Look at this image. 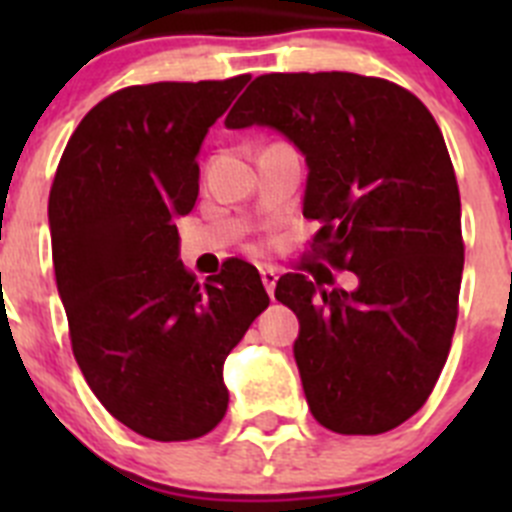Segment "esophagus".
I'll use <instances>...</instances> for the list:
<instances>
[{
	"instance_id": "obj_1",
	"label": "esophagus",
	"mask_w": 512,
	"mask_h": 512,
	"mask_svg": "<svg viewBox=\"0 0 512 512\" xmlns=\"http://www.w3.org/2000/svg\"><path fill=\"white\" fill-rule=\"evenodd\" d=\"M277 279H279V274H277V269H274V266H264V269H261V282H264L269 297H274V287H277Z\"/></svg>"
}]
</instances>
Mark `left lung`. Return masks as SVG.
<instances>
[{"instance_id": "obj_1", "label": "left lung", "mask_w": 512, "mask_h": 512, "mask_svg": "<svg viewBox=\"0 0 512 512\" xmlns=\"http://www.w3.org/2000/svg\"><path fill=\"white\" fill-rule=\"evenodd\" d=\"M251 125L305 156L312 253L359 279L351 292L300 271L277 282L300 320L310 413L346 436L392 431L436 387L459 312L461 200L441 130L408 89L346 71L253 79L225 117Z\"/></svg>"}]
</instances>
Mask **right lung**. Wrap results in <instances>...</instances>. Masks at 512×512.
Instances as JSON below:
<instances>
[{
	"mask_svg": "<svg viewBox=\"0 0 512 512\" xmlns=\"http://www.w3.org/2000/svg\"><path fill=\"white\" fill-rule=\"evenodd\" d=\"M248 79L110 94L79 122L53 179V269L76 364L104 408L153 441L200 438L223 420L225 359L269 307L241 259L197 282L176 233L200 194L207 130Z\"/></svg>",
	"mask_w": 512,
	"mask_h": 512,
	"instance_id": "add662e5",
	"label": "right lung"
}]
</instances>
